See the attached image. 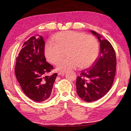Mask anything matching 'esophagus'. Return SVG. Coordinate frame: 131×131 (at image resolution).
<instances>
[{
  "label": "esophagus",
  "mask_w": 131,
  "mask_h": 131,
  "mask_svg": "<svg viewBox=\"0 0 131 131\" xmlns=\"http://www.w3.org/2000/svg\"><path fill=\"white\" fill-rule=\"evenodd\" d=\"M66 73V72H58V75H64V74Z\"/></svg>",
  "instance_id": "esophagus-1"
}]
</instances>
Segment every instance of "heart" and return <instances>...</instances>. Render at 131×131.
<instances>
[{
    "label": "heart",
    "instance_id": "b5f03b06",
    "mask_svg": "<svg viewBox=\"0 0 131 131\" xmlns=\"http://www.w3.org/2000/svg\"><path fill=\"white\" fill-rule=\"evenodd\" d=\"M54 42L45 47V56L50 63L56 65L62 58L65 52L68 57L58 63V70L66 71L79 65L86 68L94 62L99 53L96 39L83 32L67 31L54 36Z\"/></svg>",
    "mask_w": 131,
    "mask_h": 131
}]
</instances>
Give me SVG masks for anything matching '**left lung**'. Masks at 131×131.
Masks as SVG:
<instances>
[{
	"label": "left lung",
	"mask_w": 131,
	"mask_h": 131,
	"mask_svg": "<svg viewBox=\"0 0 131 131\" xmlns=\"http://www.w3.org/2000/svg\"><path fill=\"white\" fill-rule=\"evenodd\" d=\"M100 43V57L94 66L81 71L76 81L78 96L83 100L90 103L101 99L112 86L116 73L115 51L111 43L102 39L98 33L90 31Z\"/></svg>",
	"instance_id": "obj_1"
}]
</instances>
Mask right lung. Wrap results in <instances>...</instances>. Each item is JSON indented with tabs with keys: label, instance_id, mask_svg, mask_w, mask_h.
I'll return each instance as SVG.
<instances>
[{
	"label": "right lung",
	"instance_id": "add662e5",
	"mask_svg": "<svg viewBox=\"0 0 131 131\" xmlns=\"http://www.w3.org/2000/svg\"><path fill=\"white\" fill-rule=\"evenodd\" d=\"M22 47L16 57V79L24 93L30 99L37 102L46 100L50 96L57 74L46 75L53 66L45 58L43 37H31Z\"/></svg>",
	"mask_w": 131,
	"mask_h": 131
}]
</instances>
